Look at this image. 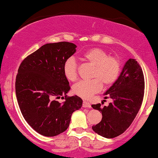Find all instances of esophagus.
I'll use <instances>...</instances> for the list:
<instances>
[{"label":"esophagus","instance_id":"1","mask_svg":"<svg viewBox=\"0 0 158 158\" xmlns=\"http://www.w3.org/2000/svg\"><path fill=\"white\" fill-rule=\"evenodd\" d=\"M83 107H84V108H90L91 105L90 103L88 102L84 101L83 102Z\"/></svg>","mask_w":158,"mask_h":158}]
</instances>
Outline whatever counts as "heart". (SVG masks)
Wrapping results in <instances>:
<instances>
[{
  "mask_svg": "<svg viewBox=\"0 0 158 158\" xmlns=\"http://www.w3.org/2000/svg\"><path fill=\"white\" fill-rule=\"evenodd\" d=\"M83 59L93 65L91 80L82 81L74 84L73 93L83 99H89L102 89V84L106 87L111 86L119 77L120 61L116 56H111L104 50L95 47L83 54ZM63 73L69 81L77 78V64L72 57L64 62Z\"/></svg>",
  "mask_w": 158,
  "mask_h": 158,
  "instance_id": "b5f03b06",
  "label": "heart"
}]
</instances>
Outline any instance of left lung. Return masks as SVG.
Listing matches in <instances>:
<instances>
[{"label":"left lung","instance_id":"8db88e82","mask_svg":"<svg viewBox=\"0 0 158 158\" xmlns=\"http://www.w3.org/2000/svg\"><path fill=\"white\" fill-rule=\"evenodd\" d=\"M145 89L142 69L134 59L127 61L121 73L113 85L104 93L112 99L108 106L92 105L102 114V120L92 127L93 131L111 139L124 133L133 123L142 106Z\"/></svg>","mask_w":158,"mask_h":158}]
</instances>
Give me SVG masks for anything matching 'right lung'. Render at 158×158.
I'll return each mask as SVG.
<instances>
[{"instance_id":"obj_1","label":"right lung","mask_w":158,"mask_h":158,"mask_svg":"<svg viewBox=\"0 0 158 158\" xmlns=\"http://www.w3.org/2000/svg\"><path fill=\"white\" fill-rule=\"evenodd\" d=\"M69 42L47 44L20 64L16 78V94L20 111L34 130L44 136H55L68 129L72 113L81 108L77 96L70 90L63 65L76 52ZM65 98L62 103L59 98Z\"/></svg>"}]
</instances>
